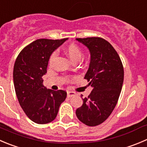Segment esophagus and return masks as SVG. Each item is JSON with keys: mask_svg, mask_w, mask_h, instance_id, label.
Wrapping results in <instances>:
<instances>
[{"mask_svg": "<svg viewBox=\"0 0 147 147\" xmlns=\"http://www.w3.org/2000/svg\"><path fill=\"white\" fill-rule=\"evenodd\" d=\"M76 95V93L74 92H71V91H68L67 92V96L68 97H74V96Z\"/></svg>", "mask_w": 147, "mask_h": 147, "instance_id": "1", "label": "esophagus"}]
</instances>
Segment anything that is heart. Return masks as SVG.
I'll list each match as a JSON object with an SVG mask.
<instances>
[{"instance_id":"b5f03b06","label":"heart","mask_w":147,"mask_h":147,"mask_svg":"<svg viewBox=\"0 0 147 147\" xmlns=\"http://www.w3.org/2000/svg\"><path fill=\"white\" fill-rule=\"evenodd\" d=\"M64 52H65V53L66 54L67 56L69 58V59L71 60V61H73V62L79 61L82 55V50L80 49V47L75 44H71L67 46V47L64 49ZM55 53L52 54L51 56L50 57V60H49L50 64L53 63L54 59H55Z\"/></svg>"}]
</instances>
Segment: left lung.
<instances>
[{
  "mask_svg": "<svg viewBox=\"0 0 147 147\" xmlns=\"http://www.w3.org/2000/svg\"><path fill=\"white\" fill-rule=\"evenodd\" d=\"M76 40L90 52V63L84 79L92 90L83 99L76 115L85 125L96 126L102 123L116 106L123 83V66L116 50L105 39L94 37Z\"/></svg>",
  "mask_w": 147,
  "mask_h": 147,
  "instance_id": "8db88e82",
  "label": "left lung"
}]
</instances>
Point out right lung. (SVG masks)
Returning a JSON list of instances; mask_svg holds the SVG:
<instances>
[{
	"mask_svg": "<svg viewBox=\"0 0 147 147\" xmlns=\"http://www.w3.org/2000/svg\"><path fill=\"white\" fill-rule=\"evenodd\" d=\"M67 40L39 39L26 46L15 61L13 77L16 97L26 116L36 123L52 122L66 98L65 91L47 89L42 76L53 52Z\"/></svg>",
	"mask_w": 147,
	"mask_h": 147,
	"instance_id": "add662e5",
	"label": "right lung"
}]
</instances>
